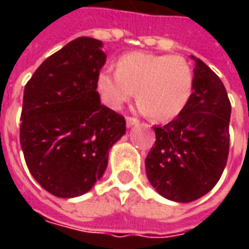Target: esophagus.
I'll return each mask as SVG.
<instances>
[{"mask_svg":"<svg viewBox=\"0 0 249 249\" xmlns=\"http://www.w3.org/2000/svg\"><path fill=\"white\" fill-rule=\"evenodd\" d=\"M126 124H127V127L136 126V124H139V119L137 118H133V116H127L126 118Z\"/></svg>","mask_w":249,"mask_h":249,"instance_id":"esophagus-1","label":"esophagus"}]
</instances>
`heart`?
<instances>
[{
	"label": "heart",
	"mask_w": 249,
	"mask_h": 249,
	"mask_svg": "<svg viewBox=\"0 0 249 249\" xmlns=\"http://www.w3.org/2000/svg\"><path fill=\"white\" fill-rule=\"evenodd\" d=\"M116 69L105 68L97 77L101 101L112 109H120L137 91L140 110L166 122L184 110L194 91V69L181 55L129 53Z\"/></svg>",
	"instance_id": "obj_1"
}]
</instances>
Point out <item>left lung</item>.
<instances>
[{
	"instance_id": "obj_1",
	"label": "left lung",
	"mask_w": 249,
	"mask_h": 249,
	"mask_svg": "<svg viewBox=\"0 0 249 249\" xmlns=\"http://www.w3.org/2000/svg\"><path fill=\"white\" fill-rule=\"evenodd\" d=\"M194 91L176 119L155 130L145 158L149 183L176 202L196 201L211 191L225 170L230 147L231 104L225 86L196 56Z\"/></svg>"
}]
</instances>
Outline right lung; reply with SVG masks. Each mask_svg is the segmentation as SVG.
Instances as JSON below:
<instances>
[{"label": "right lung", "instance_id": "add662e5", "mask_svg": "<svg viewBox=\"0 0 249 249\" xmlns=\"http://www.w3.org/2000/svg\"><path fill=\"white\" fill-rule=\"evenodd\" d=\"M102 43L79 37L53 53L24 87L20 145L36 181L59 198L90 191L104 175L126 120L102 105Z\"/></svg>", "mask_w": 249, "mask_h": 249}]
</instances>
